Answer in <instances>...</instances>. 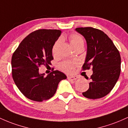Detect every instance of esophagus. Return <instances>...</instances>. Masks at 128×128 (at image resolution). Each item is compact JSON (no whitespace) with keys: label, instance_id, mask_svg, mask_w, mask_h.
Returning <instances> with one entry per match:
<instances>
[{"label":"esophagus","instance_id":"1","mask_svg":"<svg viewBox=\"0 0 128 128\" xmlns=\"http://www.w3.org/2000/svg\"><path fill=\"white\" fill-rule=\"evenodd\" d=\"M67 78H68V80H70V81H74V80H76L77 78H78V76H68L67 77Z\"/></svg>","mask_w":128,"mask_h":128}]
</instances>
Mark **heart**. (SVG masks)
<instances>
[{"mask_svg": "<svg viewBox=\"0 0 128 128\" xmlns=\"http://www.w3.org/2000/svg\"><path fill=\"white\" fill-rule=\"evenodd\" d=\"M62 41V39L60 38L54 43L52 48V52L54 54L57 53L58 48ZM69 41L71 46L74 48L79 46H84V39L79 34H72L69 36ZM76 65L75 62L70 61H64L62 64H60V68L64 72L71 73L74 71L75 66Z\"/></svg>", "mask_w": 128, "mask_h": 128, "instance_id": "obj_1", "label": "heart"}]
</instances>
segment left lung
Here are the masks:
<instances>
[{"mask_svg":"<svg viewBox=\"0 0 128 128\" xmlns=\"http://www.w3.org/2000/svg\"><path fill=\"white\" fill-rule=\"evenodd\" d=\"M87 42V54L82 66L84 70L92 67L93 74L89 89L82 95L89 99L107 95L118 81L121 71V57L112 40L102 30L92 27L75 29Z\"/></svg>","mask_w":128,"mask_h":128,"instance_id":"left-lung-1","label":"left lung"}]
</instances>
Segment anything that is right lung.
Instances as JSON below:
<instances>
[{"instance_id": "1", "label": "right lung", "mask_w": 128, "mask_h": 128, "mask_svg": "<svg viewBox=\"0 0 128 128\" xmlns=\"http://www.w3.org/2000/svg\"><path fill=\"white\" fill-rule=\"evenodd\" d=\"M61 32L46 29L34 31L22 40L12 54V78L21 93L31 100L40 102L50 99L56 92L59 82L67 78L58 70L47 76L39 72L40 66L51 64L53 47Z\"/></svg>"}]
</instances>
